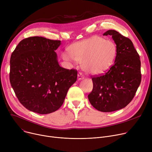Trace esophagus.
Returning a JSON list of instances; mask_svg holds the SVG:
<instances>
[{
  "instance_id": "34e87169",
  "label": "esophagus",
  "mask_w": 152,
  "mask_h": 152,
  "mask_svg": "<svg viewBox=\"0 0 152 152\" xmlns=\"http://www.w3.org/2000/svg\"><path fill=\"white\" fill-rule=\"evenodd\" d=\"M84 78V76L83 75V74L81 73V72H79L78 74V80H82V79H83Z\"/></svg>"
}]
</instances>
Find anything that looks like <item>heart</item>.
I'll return each instance as SVG.
<instances>
[{
	"label": "heart",
	"instance_id": "b5f03b06",
	"mask_svg": "<svg viewBox=\"0 0 152 152\" xmlns=\"http://www.w3.org/2000/svg\"><path fill=\"white\" fill-rule=\"evenodd\" d=\"M69 55L63 53L64 60L81 62L82 68L88 74L101 75L114 64L117 54L116 44L99 35L72 44L69 48Z\"/></svg>",
	"mask_w": 152,
	"mask_h": 152
}]
</instances>
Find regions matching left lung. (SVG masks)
Returning <instances> with one entry per match:
<instances>
[{
    "instance_id": "left-lung-1",
    "label": "left lung",
    "mask_w": 152,
    "mask_h": 152,
    "mask_svg": "<svg viewBox=\"0 0 152 152\" xmlns=\"http://www.w3.org/2000/svg\"><path fill=\"white\" fill-rule=\"evenodd\" d=\"M103 35H112L117 57L105 74L91 77L93 88L88 97L96 109L110 112L125 107L134 97L141 82L140 60L129 39L115 30Z\"/></svg>"
}]
</instances>
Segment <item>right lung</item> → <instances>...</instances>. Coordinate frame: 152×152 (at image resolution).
<instances>
[{
	"instance_id": "add662e5",
	"label": "right lung",
	"mask_w": 152,
	"mask_h": 152,
	"mask_svg": "<svg viewBox=\"0 0 152 152\" xmlns=\"http://www.w3.org/2000/svg\"><path fill=\"white\" fill-rule=\"evenodd\" d=\"M60 45V40L31 37L22 40L12 53L10 84L20 103L30 111H56L77 81V70L59 65L55 50Z\"/></svg>"
}]
</instances>
